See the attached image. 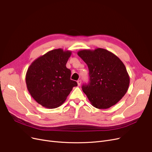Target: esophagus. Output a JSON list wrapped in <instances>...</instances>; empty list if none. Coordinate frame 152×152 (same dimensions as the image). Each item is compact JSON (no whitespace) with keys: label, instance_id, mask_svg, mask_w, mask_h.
Here are the masks:
<instances>
[{"label":"esophagus","instance_id":"esophagus-1","mask_svg":"<svg viewBox=\"0 0 152 152\" xmlns=\"http://www.w3.org/2000/svg\"><path fill=\"white\" fill-rule=\"evenodd\" d=\"M81 83H82L81 80H78L77 81V83H78V86H80Z\"/></svg>","mask_w":152,"mask_h":152}]
</instances>
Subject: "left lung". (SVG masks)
Masks as SVG:
<instances>
[{
    "label": "left lung",
    "mask_w": 152,
    "mask_h": 152,
    "mask_svg": "<svg viewBox=\"0 0 152 152\" xmlns=\"http://www.w3.org/2000/svg\"><path fill=\"white\" fill-rule=\"evenodd\" d=\"M88 66L89 82L83 92L94 107L106 109L119 102L128 90L130 77L120 59L104 48L77 52Z\"/></svg>",
    "instance_id": "1"
}]
</instances>
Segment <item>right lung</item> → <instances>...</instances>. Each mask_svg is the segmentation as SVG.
<instances>
[{
    "label": "right lung",
    "mask_w": 152,
    "mask_h": 152,
    "mask_svg": "<svg viewBox=\"0 0 152 152\" xmlns=\"http://www.w3.org/2000/svg\"><path fill=\"white\" fill-rule=\"evenodd\" d=\"M71 51L62 48L48 52L31 64L27 71L26 82L30 95L38 104L55 108L65 101L77 83L70 79L71 71L66 64Z\"/></svg>",
    "instance_id": "obj_1"
}]
</instances>
